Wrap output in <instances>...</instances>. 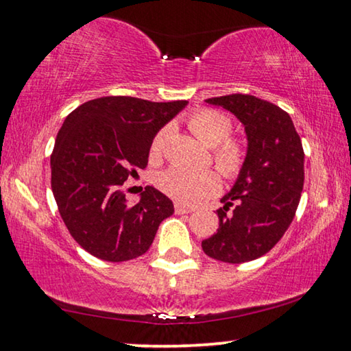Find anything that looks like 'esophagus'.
<instances>
[{"mask_svg": "<svg viewBox=\"0 0 351 351\" xmlns=\"http://www.w3.org/2000/svg\"><path fill=\"white\" fill-rule=\"evenodd\" d=\"M174 212H176V215H185V213H191L193 208L182 206V204H176V206H174Z\"/></svg>", "mask_w": 351, "mask_h": 351, "instance_id": "obj_1", "label": "esophagus"}]
</instances>
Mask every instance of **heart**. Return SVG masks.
I'll use <instances>...</instances> for the list:
<instances>
[{
  "label": "heart",
  "instance_id": "1",
  "mask_svg": "<svg viewBox=\"0 0 351 351\" xmlns=\"http://www.w3.org/2000/svg\"><path fill=\"white\" fill-rule=\"evenodd\" d=\"M188 127L199 141L213 147V161L221 174L228 179H234L240 174L246 160V147L240 139L230 138L232 121L228 116L206 108L188 117ZM169 133V125L157 132L150 143V158H160ZM155 182L160 191L183 206H196L215 196L221 188L219 177L212 169L188 171L183 168H169L158 174Z\"/></svg>",
  "mask_w": 351,
  "mask_h": 351
}]
</instances>
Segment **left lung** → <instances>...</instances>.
<instances>
[{
  "instance_id": "left-lung-1",
  "label": "left lung",
  "mask_w": 351,
  "mask_h": 351,
  "mask_svg": "<svg viewBox=\"0 0 351 351\" xmlns=\"http://www.w3.org/2000/svg\"><path fill=\"white\" fill-rule=\"evenodd\" d=\"M245 125L243 169L217 210V234L202 241L208 257L228 263L254 261L282 239L293 221L304 183V152L290 116L267 100L230 94L206 100Z\"/></svg>"
}]
</instances>
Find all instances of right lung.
Wrapping results in <instances>:
<instances>
[{"instance_id": "obj_1", "label": "right lung", "mask_w": 351, "mask_h": 351, "mask_svg": "<svg viewBox=\"0 0 351 351\" xmlns=\"http://www.w3.org/2000/svg\"><path fill=\"white\" fill-rule=\"evenodd\" d=\"M186 104L100 97L66 117L51 154V190L70 235L89 254L106 262L143 256L174 213L154 186L128 206L121 185L147 166L154 136Z\"/></svg>"}]
</instances>
